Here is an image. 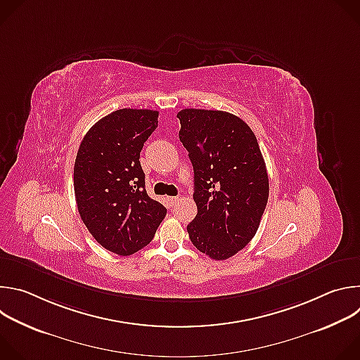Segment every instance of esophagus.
Instances as JSON below:
<instances>
[{"label": "esophagus", "instance_id": "esophagus-1", "mask_svg": "<svg viewBox=\"0 0 360 360\" xmlns=\"http://www.w3.org/2000/svg\"><path fill=\"white\" fill-rule=\"evenodd\" d=\"M178 199H179L178 196H169V198H168V202H169V205H174L175 202H178Z\"/></svg>", "mask_w": 360, "mask_h": 360}]
</instances>
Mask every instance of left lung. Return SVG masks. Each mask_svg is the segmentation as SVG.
Returning <instances> with one entry per match:
<instances>
[{
    "instance_id": "1",
    "label": "left lung",
    "mask_w": 360,
    "mask_h": 360,
    "mask_svg": "<svg viewBox=\"0 0 360 360\" xmlns=\"http://www.w3.org/2000/svg\"><path fill=\"white\" fill-rule=\"evenodd\" d=\"M179 139L193 167L198 214L189 239L215 261L243 249L259 228L269 196L266 165L252 129L233 114L186 108Z\"/></svg>"
}]
</instances>
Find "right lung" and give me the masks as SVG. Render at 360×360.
<instances>
[{
    "mask_svg": "<svg viewBox=\"0 0 360 360\" xmlns=\"http://www.w3.org/2000/svg\"><path fill=\"white\" fill-rule=\"evenodd\" d=\"M158 127V111L124 108L85 134L74 165L78 212L105 249L128 256L146 246L167 215L148 196L139 162L143 142Z\"/></svg>",
    "mask_w": 360,
    "mask_h": 360,
    "instance_id": "obj_1",
    "label": "right lung"
}]
</instances>
